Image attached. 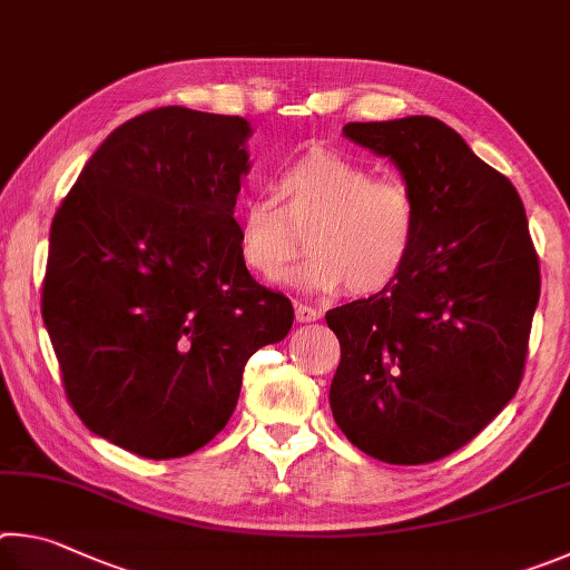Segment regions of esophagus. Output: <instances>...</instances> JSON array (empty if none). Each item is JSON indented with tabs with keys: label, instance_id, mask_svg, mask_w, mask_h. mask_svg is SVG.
Listing matches in <instances>:
<instances>
[{
	"label": "esophagus",
	"instance_id": "esophagus-1",
	"mask_svg": "<svg viewBox=\"0 0 570 570\" xmlns=\"http://www.w3.org/2000/svg\"><path fill=\"white\" fill-rule=\"evenodd\" d=\"M295 317H297V323H313V321H321L323 311L321 307H313L307 303H295Z\"/></svg>",
	"mask_w": 570,
	"mask_h": 570
}]
</instances>
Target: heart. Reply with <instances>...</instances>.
<instances>
[{"label":"heart","mask_w":570,"mask_h":570,"mask_svg":"<svg viewBox=\"0 0 570 570\" xmlns=\"http://www.w3.org/2000/svg\"><path fill=\"white\" fill-rule=\"evenodd\" d=\"M277 197H245L235 209L237 253L257 277H275L301 253H311L287 283L301 291L375 295L401 279L421 235V205L403 179L331 149H313L273 177Z\"/></svg>","instance_id":"heart-1"}]
</instances>
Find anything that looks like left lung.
<instances>
[{
  "label": "left lung",
  "mask_w": 570,
  "mask_h": 570,
  "mask_svg": "<svg viewBox=\"0 0 570 570\" xmlns=\"http://www.w3.org/2000/svg\"><path fill=\"white\" fill-rule=\"evenodd\" d=\"M343 132L397 165L421 205V235L397 283L325 315L341 341L333 417L377 461L433 463L471 443L523 381L541 295L525 207L441 119Z\"/></svg>",
  "instance_id": "1"
}]
</instances>
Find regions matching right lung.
I'll use <instances>...</instances> for the list:
<instances>
[{"instance_id":"add662e5","label":"right lung","mask_w":570,"mask_h":570,"mask_svg":"<svg viewBox=\"0 0 570 570\" xmlns=\"http://www.w3.org/2000/svg\"><path fill=\"white\" fill-rule=\"evenodd\" d=\"M247 137L243 117L149 109L99 145L52 219L42 317L67 401L153 461L213 441L249 355L293 327V303L237 253Z\"/></svg>"}]
</instances>
